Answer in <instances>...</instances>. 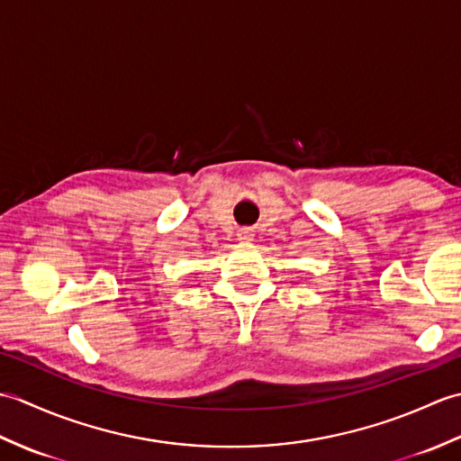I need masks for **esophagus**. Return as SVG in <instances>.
<instances>
[{"instance_id":"1","label":"esophagus","mask_w":461,"mask_h":461,"mask_svg":"<svg viewBox=\"0 0 461 461\" xmlns=\"http://www.w3.org/2000/svg\"><path fill=\"white\" fill-rule=\"evenodd\" d=\"M253 236H256V233H253L251 228H240L238 230V240L240 241H253Z\"/></svg>"}]
</instances>
